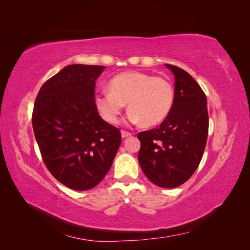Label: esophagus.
I'll return each mask as SVG.
<instances>
[{"instance_id":"esophagus-1","label":"esophagus","mask_w":250,"mask_h":250,"mask_svg":"<svg viewBox=\"0 0 250 250\" xmlns=\"http://www.w3.org/2000/svg\"><path fill=\"white\" fill-rule=\"evenodd\" d=\"M121 134H122V138H128V137H131L132 133L131 132H128V131H125V130H122L121 131Z\"/></svg>"}]
</instances>
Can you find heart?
<instances>
[{
  "mask_svg": "<svg viewBox=\"0 0 250 250\" xmlns=\"http://www.w3.org/2000/svg\"><path fill=\"white\" fill-rule=\"evenodd\" d=\"M175 100L171 82L162 77L141 72L119 74L109 82V89H103L95 98L102 118L117 124L125 104L128 103V119L132 123L154 126L169 116Z\"/></svg>",
  "mask_w": 250,
  "mask_h": 250,
  "instance_id": "heart-1",
  "label": "heart"
}]
</instances>
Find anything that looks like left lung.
Instances as JSON below:
<instances>
[{
	"mask_svg": "<svg viewBox=\"0 0 250 250\" xmlns=\"http://www.w3.org/2000/svg\"><path fill=\"white\" fill-rule=\"evenodd\" d=\"M175 79V100L160 126L138 134L143 172L161 188L185 184L198 168L206 149L208 113L206 94L190 74L166 64Z\"/></svg>",
	"mask_w": 250,
	"mask_h": 250,
	"instance_id": "8db88e82",
	"label": "left lung"
}]
</instances>
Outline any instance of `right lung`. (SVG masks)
Returning <instances> with one entry per match:
<instances>
[{
  "mask_svg": "<svg viewBox=\"0 0 250 250\" xmlns=\"http://www.w3.org/2000/svg\"><path fill=\"white\" fill-rule=\"evenodd\" d=\"M102 65L71 64L43 83L32 112L42 161L59 183L76 191L106 175L122 142L120 129L99 116L96 80Z\"/></svg>",
  "mask_w": 250,
  "mask_h": 250,
  "instance_id": "add662e5",
  "label": "right lung"
}]
</instances>
